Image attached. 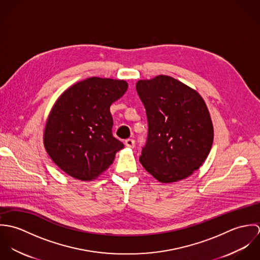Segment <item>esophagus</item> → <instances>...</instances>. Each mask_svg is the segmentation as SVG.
Here are the masks:
<instances>
[{
    "label": "esophagus",
    "mask_w": 260,
    "mask_h": 260,
    "mask_svg": "<svg viewBox=\"0 0 260 260\" xmlns=\"http://www.w3.org/2000/svg\"><path fill=\"white\" fill-rule=\"evenodd\" d=\"M125 145H126V147L133 148L135 146V141L133 139H127V140H125Z\"/></svg>",
    "instance_id": "34e87169"
}]
</instances>
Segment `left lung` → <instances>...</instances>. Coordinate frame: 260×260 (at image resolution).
I'll return each instance as SVG.
<instances>
[{
    "instance_id": "obj_1",
    "label": "left lung",
    "mask_w": 260,
    "mask_h": 260,
    "mask_svg": "<svg viewBox=\"0 0 260 260\" xmlns=\"http://www.w3.org/2000/svg\"><path fill=\"white\" fill-rule=\"evenodd\" d=\"M136 90L148 121L140 163L162 183L185 179L203 164L213 143V125L203 98L165 75L138 81Z\"/></svg>"
}]
</instances>
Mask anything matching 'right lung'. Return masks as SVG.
Masks as SVG:
<instances>
[{
  "label": "right lung",
  "mask_w": 260,
  "mask_h": 260,
  "mask_svg": "<svg viewBox=\"0 0 260 260\" xmlns=\"http://www.w3.org/2000/svg\"><path fill=\"white\" fill-rule=\"evenodd\" d=\"M128 89L124 80L92 77L68 88L46 122L44 146L65 173L91 181L109 168L124 144L113 137L112 103Z\"/></svg>",
  "instance_id": "obj_1"
}]
</instances>
